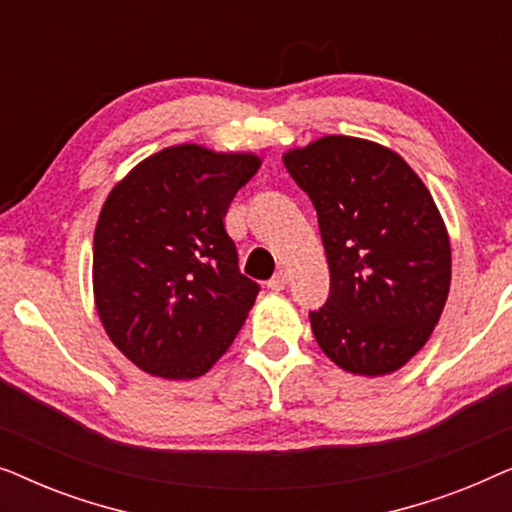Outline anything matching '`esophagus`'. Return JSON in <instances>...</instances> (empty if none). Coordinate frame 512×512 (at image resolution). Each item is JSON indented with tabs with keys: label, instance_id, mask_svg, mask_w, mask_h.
<instances>
[{
	"label": "esophagus",
	"instance_id": "34e87169",
	"mask_svg": "<svg viewBox=\"0 0 512 512\" xmlns=\"http://www.w3.org/2000/svg\"><path fill=\"white\" fill-rule=\"evenodd\" d=\"M286 286V272L284 270H277L275 275H272V279L268 282V289L272 291H284Z\"/></svg>",
	"mask_w": 512,
	"mask_h": 512
}]
</instances>
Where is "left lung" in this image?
Wrapping results in <instances>:
<instances>
[{
  "mask_svg": "<svg viewBox=\"0 0 512 512\" xmlns=\"http://www.w3.org/2000/svg\"><path fill=\"white\" fill-rule=\"evenodd\" d=\"M284 165L317 209L331 270L314 338L349 373H394L426 345L450 291L436 202L398 153L366 139L321 137Z\"/></svg>",
  "mask_w": 512,
  "mask_h": 512,
  "instance_id": "left-lung-1",
  "label": "left lung"
}]
</instances>
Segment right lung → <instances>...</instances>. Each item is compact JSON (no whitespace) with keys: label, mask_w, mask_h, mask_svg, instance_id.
Listing matches in <instances>:
<instances>
[{"label":"right lung","mask_w":512,"mask_h":512,"mask_svg":"<svg viewBox=\"0 0 512 512\" xmlns=\"http://www.w3.org/2000/svg\"><path fill=\"white\" fill-rule=\"evenodd\" d=\"M261 160L181 144L139 163L104 202L93 289L111 342L165 380L205 375L261 291L237 265L223 216Z\"/></svg>","instance_id":"right-lung-1"}]
</instances>
